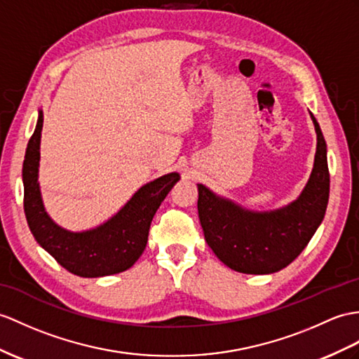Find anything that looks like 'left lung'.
<instances>
[{
	"mask_svg": "<svg viewBox=\"0 0 359 359\" xmlns=\"http://www.w3.org/2000/svg\"><path fill=\"white\" fill-rule=\"evenodd\" d=\"M317 133L316 163L299 199L276 212H248L198 184V215L204 238L224 264L243 274H271L287 266L308 245L326 213L329 168L326 142Z\"/></svg>",
	"mask_w": 359,
	"mask_h": 359,
	"instance_id": "8db88e82",
	"label": "left lung"
}]
</instances>
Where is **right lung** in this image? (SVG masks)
<instances>
[{
	"label": "right lung",
	"mask_w": 359,
	"mask_h": 359,
	"mask_svg": "<svg viewBox=\"0 0 359 359\" xmlns=\"http://www.w3.org/2000/svg\"><path fill=\"white\" fill-rule=\"evenodd\" d=\"M42 123L43 114L39 111L22 164L24 213L32 234L59 265L76 276L103 277L126 271L143 255L152 217L180 175L168 173L143 186L116 216L97 229L67 231L50 219L41 199L38 168Z\"/></svg>",
	"instance_id": "right-lung-1"
}]
</instances>
